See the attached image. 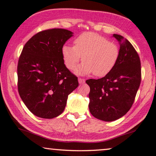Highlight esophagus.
Segmentation results:
<instances>
[{
    "label": "esophagus",
    "mask_w": 156,
    "mask_h": 156,
    "mask_svg": "<svg viewBox=\"0 0 156 156\" xmlns=\"http://www.w3.org/2000/svg\"><path fill=\"white\" fill-rule=\"evenodd\" d=\"M78 83L79 84H84V83H85V80L83 78H78Z\"/></svg>",
    "instance_id": "34e87169"
}]
</instances>
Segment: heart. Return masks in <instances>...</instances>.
Listing matches in <instances>:
<instances>
[{
    "mask_svg": "<svg viewBox=\"0 0 156 156\" xmlns=\"http://www.w3.org/2000/svg\"><path fill=\"white\" fill-rule=\"evenodd\" d=\"M62 56L66 66L70 70L77 67L83 58V63L76 69L78 75L94 73L103 77L111 72L119 58L117 45L95 33H84L73 40V47L65 45Z\"/></svg>",
    "mask_w": 156,
    "mask_h": 156,
    "instance_id": "1",
    "label": "heart"
}]
</instances>
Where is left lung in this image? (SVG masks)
I'll list each match as a JSON object with an SVG mask.
<instances>
[{"label": "left lung", "mask_w": 156, "mask_h": 156, "mask_svg": "<svg viewBox=\"0 0 156 156\" xmlns=\"http://www.w3.org/2000/svg\"><path fill=\"white\" fill-rule=\"evenodd\" d=\"M112 37L120 45L115 67L103 78L86 81L90 87V112L104 121L117 120L129 111L141 81L140 61L134 48L123 36Z\"/></svg>", "instance_id": "left-lung-1"}]
</instances>
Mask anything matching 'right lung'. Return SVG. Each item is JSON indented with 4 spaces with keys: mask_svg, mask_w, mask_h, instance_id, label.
Instances as JSON below:
<instances>
[{
    "mask_svg": "<svg viewBox=\"0 0 156 156\" xmlns=\"http://www.w3.org/2000/svg\"><path fill=\"white\" fill-rule=\"evenodd\" d=\"M72 31L53 29L33 36L22 49L18 64V89L25 105L44 119L60 115L78 78L64 64L62 48Z\"/></svg>",
    "mask_w": 156,
    "mask_h": 156,
    "instance_id": "right-lung-1",
    "label": "right lung"
}]
</instances>
